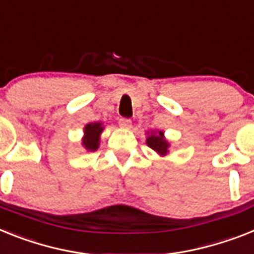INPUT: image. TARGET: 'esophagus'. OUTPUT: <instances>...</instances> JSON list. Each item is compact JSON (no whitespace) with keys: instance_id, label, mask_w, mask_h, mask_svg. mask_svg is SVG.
<instances>
[{"instance_id":"1","label":"esophagus","mask_w":254,"mask_h":254,"mask_svg":"<svg viewBox=\"0 0 254 254\" xmlns=\"http://www.w3.org/2000/svg\"><path fill=\"white\" fill-rule=\"evenodd\" d=\"M119 125H120L123 129H130L131 121L129 120V119H120V120H119Z\"/></svg>"}]
</instances>
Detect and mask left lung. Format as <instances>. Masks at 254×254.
I'll return each mask as SVG.
<instances>
[{"label":"left lung","mask_w":254,"mask_h":254,"mask_svg":"<svg viewBox=\"0 0 254 254\" xmlns=\"http://www.w3.org/2000/svg\"><path fill=\"white\" fill-rule=\"evenodd\" d=\"M147 146L150 147L151 150H153L160 156H167L169 153L170 142L165 138L163 130H150L146 131Z\"/></svg>","instance_id":"1"}]
</instances>
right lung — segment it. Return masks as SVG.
Listing matches in <instances>:
<instances>
[{"label": "right lung", "instance_id": "add662e5", "mask_svg": "<svg viewBox=\"0 0 254 254\" xmlns=\"http://www.w3.org/2000/svg\"><path fill=\"white\" fill-rule=\"evenodd\" d=\"M103 123H89L84 127V137L81 139V144L87 152L97 151L101 143V134L103 133Z\"/></svg>", "mask_w": 254, "mask_h": 254}]
</instances>
